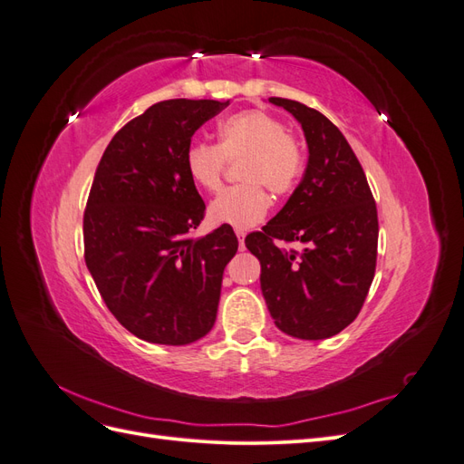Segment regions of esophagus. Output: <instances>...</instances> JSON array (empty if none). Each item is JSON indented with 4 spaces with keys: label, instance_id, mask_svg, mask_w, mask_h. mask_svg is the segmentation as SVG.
<instances>
[{
    "label": "esophagus",
    "instance_id": "obj_1",
    "mask_svg": "<svg viewBox=\"0 0 464 464\" xmlns=\"http://www.w3.org/2000/svg\"><path fill=\"white\" fill-rule=\"evenodd\" d=\"M236 236H237V242H240V249H246V246H244L246 230H244V228H236Z\"/></svg>",
    "mask_w": 464,
    "mask_h": 464
}]
</instances>
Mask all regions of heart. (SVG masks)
<instances>
[{
	"label": "heart",
	"mask_w": 464,
	"mask_h": 464,
	"mask_svg": "<svg viewBox=\"0 0 464 464\" xmlns=\"http://www.w3.org/2000/svg\"><path fill=\"white\" fill-rule=\"evenodd\" d=\"M217 145L198 141L186 150V172L193 186L215 193L222 186L228 162L242 160L237 176L244 184L224 189L208 207L217 224L247 228L261 222L271 207L265 188L286 195L304 170V150L286 125L263 110H244L224 118L217 128Z\"/></svg>",
	"instance_id": "obj_1"
}]
</instances>
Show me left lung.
Returning <instances> with one entry per match:
<instances>
[{"label": "left lung", "instance_id": "left-lung-1", "mask_svg": "<svg viewBox=\"0 0 464 464\" xmlns=\"http://www.w3.org/2000/svg\"><path fill=\"white\" fill-rule=\"evenodd\" d=\"M302 123L310 149L300 186L246 247L261 263V290L275 325L296 339L321 341L353 323L377 261V207L344 135L321 111L269 98ZM276 241L304 244L302 252Z\"/></svg>", "mask_w": 464, "mask_h": 464}]
</instances>
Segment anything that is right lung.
I'll return each mask as SVG.
<instances>
[{
    "instance_id": "obj_1",
    "label": "right lung",
    "mask_w": 464,
    "mask_h": 464,
    "mask_svg": "<svg viewBox=\"0 0 464 464\" xmlns=\"http://www.w3.org/2000/svg\"><path fill=\"white\" fill-rule=\"evenodd\" d=\"M227 106L152 104L111 137L96 168L82 217L85 263L111 315L147 343L189 344L215 325L237 237L230 224L191 234L205 203L186 172V150Z\"/></svg>"
}]
</instances>
